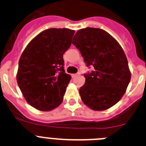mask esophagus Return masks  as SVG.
<instances>
[{
	"instance_id": "1",
	"label": "esophagus",
	"mask_w": 146,
	"mask_h": 146,
	"mask_svg": "<svg viewBox=\"0 0 146 146\" xmlns=\"http://www.w3.org/2000/svg\"><path fill=\"white\" fill-rule=\"evenodd\" d=\"M79 75H80V73H75V74H73L72 75V76L74 78V77H76L77 76H79Z\"/></svg>"
}]
</instances>
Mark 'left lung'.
I'll use <instances>...</instances> for the list:
<instances>
[{"label":"left lung","instance_id":"1","mask_svg":"<svg viewBox=\"0 0 146 146\" xmlns=\"http://www.w3.org/2000/svg\"><path fill=\"white\" fill-rule=\"evenodd\" d=\"M87 66L94 70L84 75L85 84L79 89L84 104L95 111L116 104L126 92L131 78L128 62L117 41L101 29L78 30L72 42Z\"/></svg>","mask_w":146,"mask_h":146}]
</instances>
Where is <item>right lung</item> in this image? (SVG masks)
<instances>
[{"mask_svg": "<svg viewBox=\"0 0 146 146\" xmlns=\"http://www.w3.org/2000/svg\"><path fill=\"white\" fill-rule=\"evenodd\" d=\"M74 30L51 28L36 35L19 61L16 80L26 101L40 111H51L63 100L71 79L64 70L63 54Z\"/></svg>", "mask_w": 146, "mask_h": 146, "instance_id": "right-lung-1", "label": "right lung"}]
</instances>
